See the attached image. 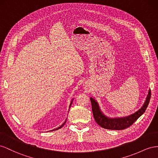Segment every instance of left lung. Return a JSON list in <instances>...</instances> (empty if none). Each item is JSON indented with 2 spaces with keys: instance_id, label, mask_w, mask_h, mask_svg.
Masks as SVG:
<instances>
[{
  "instance_id": "obj_1",
  "label": "left lung",
  "mask_w": 158,
  "mask_h": 158,
  "mask_svg": "<svg viewBox=\"0 0 158 158\" xmlns=\"http://www.w3.org/2000/svg\"><path fill=\"white\" fill-rule=\"evenodd\" d=\"M151 97V90L149 89L148 94L146 97V101L142 106L134 113L127 116L116 117V118H110L106 116L100 109L98 102L95 99L90 97V100L92 105V111L93 116L96 123L105 129L109 130H123L131 126L139 116H141L145 112Z\"/></svg>"
}]
</instances>
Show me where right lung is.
Wrapping results in <instances>:
<instances>
[{"mask_svg":"<svg viewBox=\"0 0 158 158\" xmlns=\"http://www.w3.org/2000/svg\"><path fill=\"white\" fill-rule=\"evenodd\" d=\"M73 99H72V100H71V103H70V105H69V108L71 107V104H72V102H73ZM66 121H67V119L65 120V121L64 122V123H63L61 126H60V127H58V128H56V129H54V130H50V131H54V130H58V129H60V128H62L63 127H64V124H65V123H66Z\"/></svg>","mask_w":158,"mask_h":158,"instance_id":"1","label":"right lung"}]
</instances>
